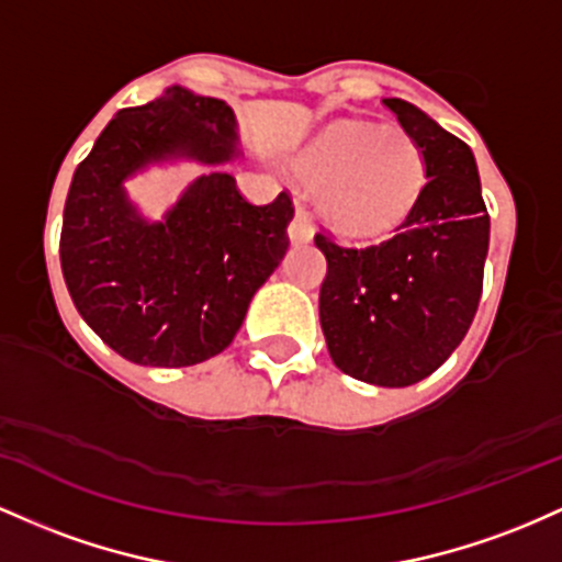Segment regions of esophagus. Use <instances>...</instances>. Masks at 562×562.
<instances>
[{
    "instance_id": "34e87169",
    "label": "esophagus",
    "mask_w": 562,
    "mask_h": 562,
    "mask_svg": "<svg viewBox=\"0 0 562 562\" xmlns=\"http://www.w3.org/2000/svg\"><path fill=\"white\" fill-rule=\"evenodd\" d=\"M315 236V228H313V220L307 217L305 212L297 210V214H294L292 225H289V238H292L294 244H307L313 241Z\"/></svg>"
}]
</instances>
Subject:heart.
<instances>
[{
  "label": "heart",
  "instance_id": "heart-1",
  "mask_svg": "<svg viewBox=\"0 0 562 562\" xmlns=\"http://www.w3.org/2000/svg\"><path fill=\"white\" fill-rule=\"evenodd\" d=\"M292 169L315 188L326 223L352 238L398 228L427 186L425 150L393 124H334L294 156Z\"/></svg>",
  "mask_w": 562,
  "mask_h": 562
}]
</instances>
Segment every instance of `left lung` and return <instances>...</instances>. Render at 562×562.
<instances>
[{"label": "left lung", "instance_id": "8db88e82", "mask_svg": "<svg viewBox=\"0 0 562 562\" xmlns=\"http://www.w3.org/2000/svg\"><path fill=\"white\" fill-rule=\"evenodd\" d=\"M384 105L425 150V193L380 244L339 247L315 236L329 265L318 313L339 371L408 387L446 363L475 318L491 220L470 145L406 100Z\"/></svg>", "mask_w": 562, "mask_h": 562}]
</instances>
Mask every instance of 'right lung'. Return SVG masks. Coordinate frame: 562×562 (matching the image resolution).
<instances>
[{
  "label": "right lung",
  "instance_id": "add662e5",
  "mask_svg": "<svg viewBox=\"0 0 562 562\" xmlns=\"http://www.w3.org/2000/svg\"><path fill=\"white\" fill-rule=\"evenodd\" d=\"M241 156L231 105L172 85L119 111L74 172L63 279L87 326L127 361L180 369L223 352L281 265L292 201L279 193L273 204H249L223 169ZM180 160L207 172L159 221L148 218L126 180Z\"/></svg>",
  "mask_w": 562,
  "mask_h": 562
}]
</instances>
